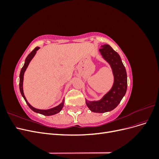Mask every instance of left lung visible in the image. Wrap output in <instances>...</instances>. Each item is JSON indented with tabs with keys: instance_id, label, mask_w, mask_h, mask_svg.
<instances>
[{
	"instance_id": "8db88e82",
	"label": "left lung",
	"mask_w": 159,
	"mask_h": 159,
	"mask_svg": "<svg viewBox=\"0 0 159 159\" xmlns=\"http://www.w3.org/2000/svg\"><path fill=\"white\" fill-rule=\"evenodd\" d=\"M101 47V54L112 69L114 83L111 89L102 99L93 102L85 100L88 108L94 113H105L114 109L121 102L127 88V72L120 56L108 44H104Z\"/></svg>"
}]
</instances>
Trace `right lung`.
Wrapping results in <instances>:
<instances>
[{
	"mask_svg": "<svg viewBox=\"0 0 159 159\" xmlns=\"http://www.w3.org/2000/svg\"><path fill=\"white\" fill-rule=\"evenodd\" d=\"M39 49V48L38 47H36L28 55V56L26 57V58L25 60V64H24L23 67L21 69V71H20V82H19V88H20V93L22 95V97L24 98V99H25L26 103H27V105H28V107H29L33 111H34L36 113H38L40 114H42V115H46V116H50V115H55L57 113H59L60 111L62 109V108H63L64 107V99L62 101V102L59 105H57V106L55 107H53L52 109H46V110H43V109H36L34 107H33L32 105L28 103L27 102V100L25 98V94H24V92H23V79H24V74H25V72L27 68V67L28 66V64H30V61L32 60V59L33 58V57L35 56L36 53V51Z\"/></svg>",
	"mask_w": 159,
	"mask_h": 159,
	"instance_id": "1",
	"label": "right lung"
}]
</instances>
